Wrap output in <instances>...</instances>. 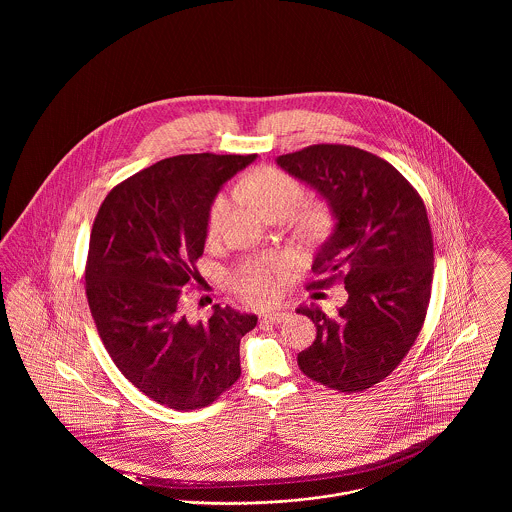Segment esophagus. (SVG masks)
Here are the masks:
<instances>
[{
	"instance_id": "1",
	"label": "esophagus",
	"mask_w": 512,
	"mask_h": 512,
	"mask_svg": "<svg viewBox=\"0 0 512 512\" xmlns=\"http://www.w3.org/2000/svg\"><path fill=\"white\" fill-rule=\"evenodd\" d=\"M288 318V313H284V311H278V313H268V315H263V322H270V324H280V322H284Z\"/></svg>"
}]
</instances>
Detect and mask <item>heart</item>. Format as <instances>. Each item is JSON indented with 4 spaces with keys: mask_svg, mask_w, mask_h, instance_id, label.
Returning <instances> with one entry per match:
<instances>
[{
    "mask_svg": "<svg viewBox=\"0 0 512 512\" xmlns=\"http://www.w3.org/2000/svg\"><path fill=\"white\" fill-rule=\"evenodd\" d=\"M238 190L244 197L257 203L270 219L288 217L305 195L301 180L276 167H259L249 172ZM228 209L230 199L226 194H219L211 201L205 219L207 240L219 238L224 220L228 217ZM293 222L301 236L318 238L328 228L330 215L322 203H307L295 213ZM290 272L292 263L284 257H253L245 259L242 265L232 270L228 282L232 292L247 303L267 305L278 297L280 286L290 276Z\"/></svg>",
    "mask_w": 512,
    "mask_h": 512,
    "instance_id": "1",
    "label": "heart"
}]
</instances>
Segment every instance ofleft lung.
<instances>
[{"label":"left lung","mask_w":512,"mask_h":512,"mask_svg":"<svg viewBox=\"0 0 512 512\" xmlns=\"http://www.w3.org/2000/svg\"><path fill=\"white\" fill-rule=\"evenodd\" d=\"M276 163L315 188L336 217L307 290L343 282L349 293L336 317L297 309L317 326L297 365L326 388L368 390L407 357L430 305L434 240L424 201L393 165L359 147L317 144Z\"/></svg>","instance_id":"8db88e82"}]
</instances>
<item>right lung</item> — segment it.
I'll return each instance as SVG.
<instances>
[{"instance_id": "right-lung-1", "label": "right lung", "mask_w": 512, "mask_h": 512, "mask_svg": "<svg viewBox=\"0 0 512 512\" xmlns=\"http://www.w3.org/2000/svg\"><path fill=\"white\" fill-rule=\"evenodd\" d=\"M255 157L163 159L117 184L92 226L86 297L99 338L134 388L174 411L211 405L242 374L240 340L257 317L215 305L192 324L182 297L201 278L211 201Z\"/></svg>"}]
</instances>
